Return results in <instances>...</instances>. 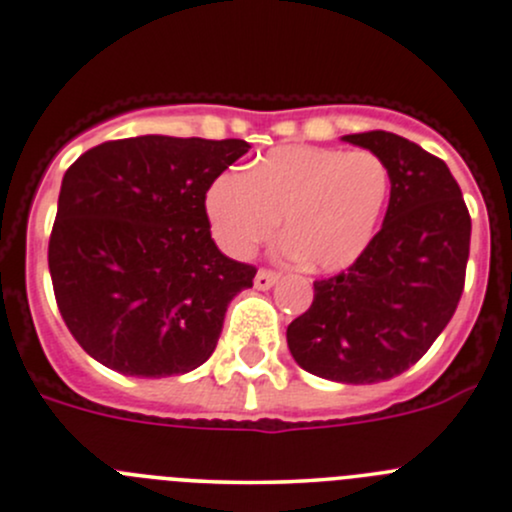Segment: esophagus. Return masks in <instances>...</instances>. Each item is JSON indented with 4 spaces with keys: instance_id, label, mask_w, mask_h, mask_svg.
Wrapping results in <instances>:
<instances>
[{
    "instance_id": "obj_1",
    "label": "esophagus",
    "mask_w": 512,
    "mask_h": 512,
    "mask_svg": "<svg viewBox=\"0 0 512 512\" xmlns=\"http://www.w3.org/2000/svg\"><path fill=\"white\" fill-rule=\"evenodd\" d=\"M278 278H280V275L271 271V268H261V271L256 273L254 285L258 287V290H271V287L278 283Z\"/></svg>"
}]
</instances>
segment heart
Masks as SVG:
<instances>
[{
	"label": "heart",
	"instance_id": "obj_1",
	"mask_svg": "<svg viewBox=\"0 0 512 512\" xmlns=\"http://www.w3.org/2000/svg\"><path fill=\"white\" fill-rule=\"evenodd\" d=\"M389 193L392 174L375 152L290 145L246 174H222L205 205L229 254L249 256L283 217L287 251L314 271H343L375 239Z\"/></svg>",
	"mask_w": 512,
	"mask_h": 512
}]
</instances>
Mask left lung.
I'll return each instance as SVG.
<instances>
[{"mask_svg":"<svg viewBox=\"0 0 512 512\" xmlns=\"http://www.w3.org/2000/svg\"><path fill=\"white\" fill-rule=\"evenodd\" d=\"M343 140L392 174L382 229L346 271L314 280V302L287 326L302 370L343 384L392 380L416 365L455 314L472 217L442 159L394 132Z\"/></svg>","mask_w":512,"mask_h":512,"instance_id":"8db88e82","label":"left lung"}]
</instances>
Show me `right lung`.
<instances>
[{
  "instance_id": "right-lung-1",
  "label": "right lung",
  "mask_w": 512,
  "mask_h": 512,
  "mask_svg": "<svg viewBox=\"0 0 512 512\" xmlns=\"http://www.w3.org/2000/svg\"><path fill=\"white\" fill-rule=\"evenodd\" d=\"M249 147L142 135L91 147L65 171L48 266L91 358L130 377L183 375L210 358L256 268L217 249L205 195Z\"/></svg>"
}]
</instances>
